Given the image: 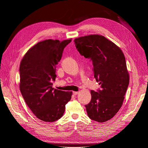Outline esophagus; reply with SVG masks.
<instances>
[{"instance_id": "obj_1", "label": "esophagus", "mask_w": 148, "mask_h": 148, "mask_svg": "<svg viewBox=\"0 0 148 148\" xmlns=\"http://www.w3.org/2000/svg\"><path fill=\"white\" fill-rule=\"evenodd\" d=\"M78 94H79L78 91H73V94L75 95H77Z\"/></svg>"}]
</instances>
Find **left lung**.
Returning <instances> with one entry per match:
<instances>
[{"label":"left lung","mask_w":148,"mask_h":148,"mask_svg":"<svg viewBox=\"0 0 148 148\" xmlns=\"http://www.w3.org/2000/svg\"><path fill=\"white\" fill-rule=\"evenodd\" d=\"M77 50L92 61L96 81L101 89L91 90V100L85 107L90 119L98 122L112 118L122 107L130 75L120 48L104 36L91 34L74 40Z\"/></svg>","instance_id":"1"}]
</instances>
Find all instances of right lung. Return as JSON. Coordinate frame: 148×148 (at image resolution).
I'll list each match as a JSON object with an SVG mask.
<instances>
[{
    "instance_id": "add662e5",
    "label": "right lung",
    "mask_w": 148,
    "mask_h": 148,
    "mask_svg": "<svg viewBox=\"0 0 148 148\" xmlns=\"http://www.w3.org/2000/svg\"><path fill=\"white\" fill-rule=\"evenodd\" d=\"M71 39H49L30 48L20 62V90L32 112L45 122H54L64 114L72 91L53 88L56 66Z\"/></svg>"
}]
</instances>
